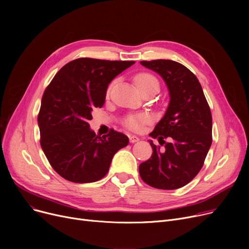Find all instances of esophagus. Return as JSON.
I'll use <instances>...</instances> for the list:
<instances>
[{
	"label": "esophagus",
	"mask_w": 249,
	"mask_h": 249,
	"mask_svg": "<svg viewBox=\"0 0 249 249\" xmlns=\"http://www.w3.org/2000/svg\"><path fill=\"white\" fill-rule=\"evenodd\" d=\"M129 140H130V142H131V143H135V142L139 141V138L137 136H135V135H131V136H129Z\"/></svg>",
	"instance_id": "34e87169"
}]
</instances>
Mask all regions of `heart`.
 <instances>
[{
    "instance_id": "heart-1",
    "label": "heart",
    "mask_w": 249,
    "mask_h": 249,
    "mask_svg": "<svg viewBox=\"0 0 249 249\" xmlns=\"http://www.w3.org/2000/svg\"><path fill=\"white\" fill-rule=\"evenodd\" d=\"M135 82L138 88H141L143 86H148L151 84H158V80L149 73H140L135 77ZM112 85L108 89V93L110 91ZM151 121V117L147 114H139V115H133L128 117L125 120V125L129 128L133 130V131H139L142 129L143 125L149 123Z\"/></svg>"
}]
</instances>
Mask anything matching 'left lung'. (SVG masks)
Here are the masks:
<instances>
[{
  "instance_id": "obj_1",
  "label": "left lung",
  "mask_w": 249,
  "mask_h": 249,
  "mask_svg": "<svg viewBox=\"0 0 249 249\" xmlns=\"http://www.w3.org/2000/svg\"><path fill=\"white\" fill-rule=\"evenodd\" d=\"M159 73L169 95L165 114L149 134L160 145L152 147L151 158L139 165L147 185L160 190L186 186L199 174L212 144V115L203 89L185 65L168 59L140 61ZM168 138L169 142L163 139ZM163 145L164 147L161 146Z\"/></svg>"
}]
</instances>
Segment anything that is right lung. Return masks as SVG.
Returning <instances> with one entry per match:
<instances>
[{
  "instance_id": "right-lung-1",
  "label": "right lung",
  "mask_w": 249,
  "mask_h": 249,
  "mask_svg": "<svg viewBox=\"0 0 249 249\" xmlns=\"http://www.w3.org/2000/svg\"><path fill=\"white\" fill-rule=\"evenodd\" d=\"M135 61L77 58L64 65L46 88L38 115L40 144L63 178L94 182L107 175L115 153L128 145L111 129L99 136L89 128L91 111L101 108L109 84Z\"/></svg>"
}]
</instances>
